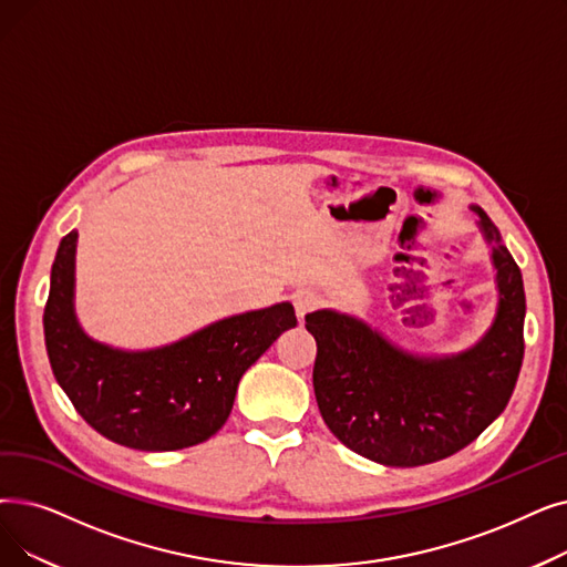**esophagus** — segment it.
<instances>
[{"label": "esophagus", "instance_id": "obj_1", "mask_svg": "<svg viewBox=\"0 0 567 567\" xmlns=\"http://www.w3.org/2000/svg\"><path fill=\"white\" fill-rule=\"evenodd\" d=\"M319 303H322V299H319V293H315L310 289L297 291V297H293V308H297L299 317L312 312L315 308H319Z\"/></svg>", "mask_w": 567, "mask_h": 567}]
</instances>
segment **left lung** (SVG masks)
Instances as JSON below:
<instances>
[{
    "instance_id": "left-lung-1",
    "label": "left lung",
    "mask_w": 567,
    "mask_h": 567,
    "mask_svg": "<svg viewBox=\"0 0 567 567\" xmlns=\"http://www.w3.org/2000/svg\"><path fill=\"white\" fill-rule=\"evenodd\" d=\"M473 210L484 238L494 243L498 312L471 350L426 359L396 348L352 315H306L317 342L312 386L322 420L344 447L375 463L412 467L456 454L505 410L519 378L522 270L486 213Z\"/></svg>"
}]
</instances>
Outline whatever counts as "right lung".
Wrapping results in <instances>:
<instances>
[{
  "label": "right lung",
  "mask_w": 567,
  "mask_h": 567,
  "mask_svg": "<svg viewBox=\"0 0 567 567\" xmlns=\"http://www.w3.org/2000/svg\"><path fill=\"white\" fill-rule=\"evenodd\" d=\"M76 231L62 240L43 310L53 375L83 420L141 452L199 445L225 426L243 373L297 327L291 303L234 315L157 350L125 352L96 342L73 312Z\"/></svg>",
  "instance_id": "obj_1"
}]
</instances>
